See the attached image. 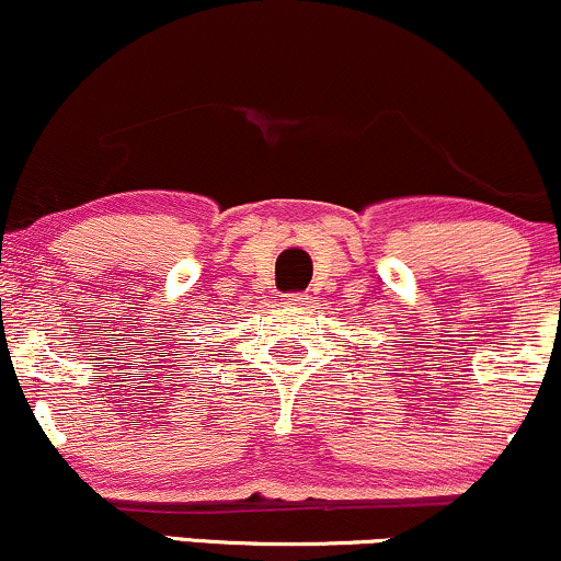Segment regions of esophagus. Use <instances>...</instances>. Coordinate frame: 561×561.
<instances>
[{"mask_svg":"<svg viewBox=\"0 0 561 561\" xmlns=\"http://www.w3.org/2000/svg\"><path fill=\"white\" fill-rule=\"evenodd\" d=\"M282 300H285V306L302 308V306H308V302H311V295H306V293H287V295H282Z\"/></svg>","mask_w":561,"mask_h":561,"instance_id":"34e87169","label":"esophagus"}]
</instances>
